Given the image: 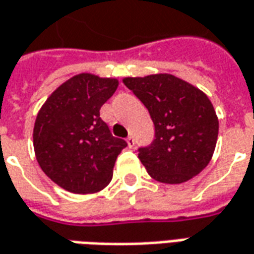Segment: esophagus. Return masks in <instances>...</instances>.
I'll return each mask as SVG.
<instances>
[{
    "mask_svg": "<svg viewBox=\"0 0 254 254\" xmlns=\"http://www.w3.org/2000/svg\"><path fill=\"white\" fill-rule=\"evenodd\" d=\"M127 145H129V147L132 148L133 145H134V139H133V136H129V137H127Z\"/></svg>",
    "mask_w": 254,
    "mask_h": 254,
    "instance_id": "esophagus-1",
    "label": "esophagus"
}]
</instances>
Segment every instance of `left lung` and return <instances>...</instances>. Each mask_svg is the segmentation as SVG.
<instances>
[{"instance_id": "left-lung-1", "label": "left lung", "mask_w": 254, "mask_h": 254, "mask_svg": "<svg viewBox=\"0 0 254 254\" xmlns=\"http://www.w3.org/2000/svg\"><path fill=\"white\" fill-rule=\"evenodd\" d=\"M148 110L155 134L139 148V159L157 182L180 184L196 176L214 152L219 120L207 96L170 74L124 78Z\"/></svg>"}]
</instances>
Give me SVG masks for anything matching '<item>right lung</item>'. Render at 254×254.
<instances>
[{
  "instance_id": "1",
  "label": "right lung",
  "mask_w": 254,
  "mask_h": 254,
  "mask_svg": "<svg viewBox=\"0 0 254 254\" xmlns=\"http://www.w3.org/2000/svg\"><path fill=\"white\" fill-rule=\"evenodd\" d=\"M117 88L115 78L78 74L41 107L33 133L35 157L62 189L92 194L111 182L115 159L127 144L111 134L100 109Z\"/></svg>"
}]
</instances>
